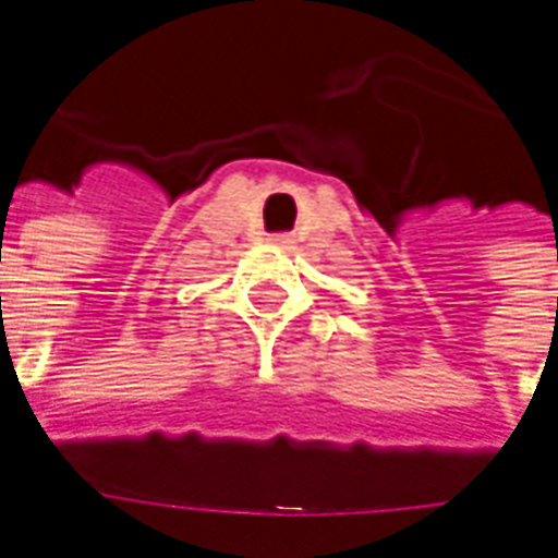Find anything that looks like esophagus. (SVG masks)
Returning <instances> with one entry per match:
<instances>
[{
	"label": "esophagus",
	"instance_id": "esophagus-1",
	"mask_svg": "<svg viewBox=\"0 0 558 558\" xmlns=\"http://www.w3.org/2000/svg\"><path fill=\"white\" fill-rule=\"evenodd\" d=\"M275 242H278V244H290L292 235H275Z\"/></svg>",
	"mask_w": 558,
	"mask_h": 558
}]
</instances>
